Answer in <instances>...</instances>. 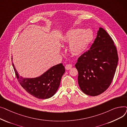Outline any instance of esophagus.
<instances>
[{
	"label": "esophagus",
	"instance_id": "esophagus-1",
	"mask_svg": "<svg viewBox=\"0 0 127 127\" xmlns=\"http://www.w3.org/2000/svg\"><path fill=\"white\" fill-rule=\"evenodd\" d=\"M72 66L71 64H67L65 66V68L66 70H69L72 67Z\"/></svg>",
	"mask_w": 127,
	"mask_h": 127
}]
</instances>
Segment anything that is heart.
<instances>
[{"label": "heart", "instance_id": "b5f03b06", "mask_svg": "<svg viewBox=\"0 0 127 127\" xmlns=\"http://www.w3.org/2000/svg\"><path fill=\"white\" fill-rule=\"evenodd\" d=\"M93 39V33L91 30L81 28L72 29L63 37V42L69 43V50L72 55H82L88 48Z\"/></svg>", "mask_w": 127, "mask_h": 127}]
</instances>
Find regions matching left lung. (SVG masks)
Wrapping results in <instances>:
<instances>
[{
	"label": "left lung",
	"instance_id": "obj_1",
	"mask_svg": "<svg viewBox=\"0 0 127 127\" xmlns=\"http://www.w3.org/2000/svg\"><path fill=\"white\" fill-rule=\"evenodd\" d=\"M118 61L116 47L112 38L105 30L99 28L90 49L78 58L75 64L81 91L91 96L105 91L114 78Z\"/></svg>",
	"mask_w": 127,
	"mask_h": 127
}]
</instances>
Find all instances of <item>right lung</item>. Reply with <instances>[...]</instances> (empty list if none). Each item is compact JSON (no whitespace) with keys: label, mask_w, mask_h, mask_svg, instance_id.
I'll return each mask as SVG.
<instances>
[{"label":"right lung","mask_w":127,"mask_h":127,"mask_svg":"<svg viewBox=\"0 0 127 127\" xmlns=\"http://www.w3.org/2000/svg\"><path fill=\"white\" fill-rule=\"evenodd\" d=\"M12 65L19 84L30 95L38 99L49 98L55 94L65 71L63 64L60 63L38 77L27 78L19 76L13 63Z\"/></svg>","instance_id":"1"}]
</instances>
